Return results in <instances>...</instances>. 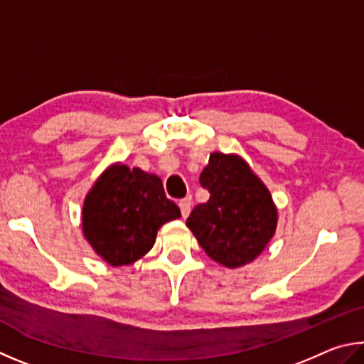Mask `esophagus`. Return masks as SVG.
<instances>
[{
	"instance_id": "34e87169",
	"label": "esophagus",
	"mask_w": 364,
	"mask_h": 364,
	"mask_svg": "<svg viewBox=\"0 0 364 364\" xmlns=\"http://www.w3.org/2000/svg\"><path fill=\"white\" fill-rule=\"evenodd\" d=\"M178 208H181V213H182V218L186 219V218H188V214H190V209H192V198H183V200H181L178 201Z\"/></svg>"
}]
</instances>
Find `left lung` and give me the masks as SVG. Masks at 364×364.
Here are the masks:
<instances>
[{
	"instance_id": "1",
	"label": "left lung",
	"mask_w": 364,
	"mask_h": 364,
	"mask_svg": "<svg viewBox=\"0 0 364 364\" xmlns=\"http://www.w3.org/2000/svg\"><path fill=\"white\" fill-rule=\"evenodd\" d=\"M200 183L209 200L193 208L187 227L209 257L230 269L256 259L277 228L269 190L237 155L213 153Z\"/></svg>"
}]
</instances>
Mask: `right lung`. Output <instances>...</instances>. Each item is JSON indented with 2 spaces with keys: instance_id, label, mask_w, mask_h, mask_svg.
Returning a JSON list of instances; mask_svg holds the SVG:
<instances>
[{
  "instance_id": "right-lung-1",
  "label": "right lung",
  "mask_w": 364,
  "mask_h": 364,
  "mask_svg": "<svg viewBox=\"0 0 364 364\" xmlns=\"http://www.w3.org/2000/svg\"><path fill=\"white\" fill-rule=\"evenodd\" d=\"M178 218L181 209L166 196L159 177L117 164L87 193L82 232L107 264L121 267L149 252L158 228Z\"/></svg>"
}]
</instances>
